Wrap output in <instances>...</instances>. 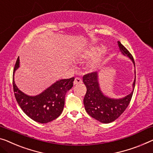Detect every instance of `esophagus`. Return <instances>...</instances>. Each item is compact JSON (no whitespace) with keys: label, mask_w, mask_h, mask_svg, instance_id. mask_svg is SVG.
I'll return each mask as SVG.
<instances>
[{"label":"esophagus","mask_w":153,"mask_h":153,"mask_svg":"<svg viewBox=\"0 0 153 153\" xmlns=\"http://www.w3.org/2000/svg\"><path fill=\"white\" fill-rule=\"evenodd\" d=\"M82 82V79L80 77H76V78H75V79H74V84H80Z\"/></svg>","instance_id":"obj_1"}]
</instances>
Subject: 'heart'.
I'll list each match as a JSON object with an SVG mask.
<instances>
[{
    "mask_svg": "<svg viewBox=\"0 0 153 153\" xmlns=\"http://www.w3.org/2000/svg\"><path fill=\"white\" fill-rule=\"evenodd\" d=\"M102 47H90L88 48V49H84V51L81 53L80 57L83 59H89L97 56L100 52H102ZM98 65H99V61L95 60L91 64V68H93V69H96V68L98 67Z\"/></svg>",
    "mask_w": 153,
    "mask_h": 153,
    "instance_id": "obj_1",
    "label": "heart"
}]
</instances>
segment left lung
I'll use <instances>...</instances> for the list:
<instances>
[{
	"instance_id": "left-lung-1",
	"label": "left lung",
	"mask_w": 153,
	"mask_h": 153,
	"mask_svg": "<svg viewBox=\"0 0 153 153\" xmlns=\"http://www.w3.org/2000/svg\"><path fill=\"white\" fill-rule=\"evenodd\" d=\"M117 42L122 53L129 57L135 65L133 56L120 41ZM135 80L136 76L133 84V89L129 95L122 99H112L104 95L100 91L97 72L85 74L83 76V82L86 86V93L84 98L86 111L91 117L104 124L115 121L124 112L130 104L133 94Z\"/></svg>"
}]
</instances>
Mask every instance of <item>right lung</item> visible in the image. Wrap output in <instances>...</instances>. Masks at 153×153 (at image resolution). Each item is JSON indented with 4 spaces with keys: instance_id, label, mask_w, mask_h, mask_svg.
<instances>
[{
    "instance_id": "right-lung-1",
    "label": "right lung",
    "mask_w": 153,
    "mask_h": 153,
    "mask_svg": "<svg viewBox=\"0 0 153 153\" xmlns=\"http://www.w3.org/2000/svg\"><path fill=\"white\" fill-rule=\"evenodd\" d=\"M18 57L13 69V75L19 67ZM13 75V88L16 100L23 112L35 122L46 124L58 117L62 113L66 93L74 86V77L60 79L36 96H29L18 89Z\"/></svg>"
}]
</instances>
